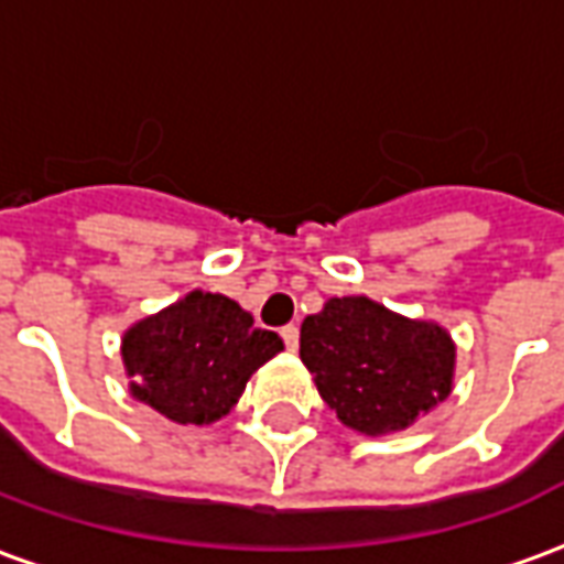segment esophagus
Masks as SVG:
<instances>
[{"label": "esophagus", "mask_w": 564, "mask_h": 564, "mask_svg": "<svg viewBox=\"0 0 564 564\" xmlns=\"http://www.w3.org/2000/svg\"><path fill=\"white\" fill-rule=\"evenodd\" d=\"M281 338H283V344L290 347V350H295V347H299V326H295V323H290V326H283Z\"/></svg>", "instance_id": "34e87169"}]
</instances>
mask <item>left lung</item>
<instances>
[{
	"instance_id": "obj_1",
	"label": "left lung",
	"mask_w": 564,
	"mask_h": 564,
	"mask_svg": "<svg viewBox=\"0 0 564 564\" xmlns=\"http://www.w3.org/2000/svg\"><path fill=\"white\" fill-rule=\"evenodd\" d=\"M299 354L323 402L359 435L404 432L453 392L456 341L368 295L329 299L302 323Z\"/></svg>"
}]
</instances>
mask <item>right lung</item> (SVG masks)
<instances>
[{"label": "right lung", "instance_id": "1", "mask_svg": "<svg viewBox=\"0 0 564 564\" xmlns=\"http://www.w3.org/2000/svg\"><path fill=\"white\" fill-rule=\"evenodd\" d=\"M283 350L235 299L189 290L132 323L120 338L132 399L177 425H210L232 411L253 371Z\"/></svg>", "mask_w": 564, "mask_h": 564}]
</instances>
